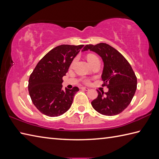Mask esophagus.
I'll list each match as a JSON object with an SVG mask.
<instances>
[{
    "instance_id": "34e87169",
    "label": "esophagus",
    "mask_w": 159,
    "mask_h": 159,
    "mask_svg": "<svg viewBox=\"0 0 159 159\" xmlns=\"http://www.w3.org/2000/svg\"><path fill=\"white\" fill-rule=\"evenodd\" d=\"M80 89H83V90H85V91H88L89 89L88 88V87H80Z\"/></svg>"
}]
</instances>
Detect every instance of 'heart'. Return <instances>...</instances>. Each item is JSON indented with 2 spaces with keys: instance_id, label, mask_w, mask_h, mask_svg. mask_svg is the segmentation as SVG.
I'll return each mask as SVG.
<instances>
[{
  "instance_id": "obj_1",
  "label": "heart",
  "mask_w": 159,
  "mask_h": 159,
  "mask_svg": "<svg viewBox=\"0 0 159 159\" xmlns=\"http://www.w3.org/2000/svg\"><path fill=\"white\" fill-rule=\"evenodd\" d=\"M87 60H88V61L89 62L90 64H92L93 61H96V60H99L98 58V57L95 55H93V54H89V55H87ZM76 61V59H74L73 60L72 63H74V61ZM83 83H89V80L87 79H85L83 80Z\"/></svg>"
}]
</instances>
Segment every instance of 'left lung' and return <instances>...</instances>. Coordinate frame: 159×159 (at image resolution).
Here are the masks:
<instances>
[{"label": "left lung", "mask_w": 159, "mask_h": 159, "mask_svg": "<svg viewBox=\"0 0 159 159\" xmlns=\"http://www.w3.org/2000/svg\"><path fill=\"white\" fill-rule=\"evenodd\" d=\"M90 50L102 57L104 69L103 86L108 92L98 91V97L92 102L93 108L104 116L120 113L129 105L137 89V76L130 63L116 49L105 43L86 45L83 51Z\"/></svg>", "instance_id": "left-lung-1"}]
</instances>
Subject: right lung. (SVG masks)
<instances>
[{
    "instance_id": "right-lung-1",
    "label": "right lung",
    "mask_w": 159,
    "mask_h": 159,
    "mask_svg": "<svg viewBox=\"0 0 159 159\" xmlns=\"http://www.w3.org/2000/svg\"><path fill=\"white\" fill-rule=\"evenodd\" d=\"M84 45L58 46L49 51L37 64L29 80V93L32 102L42 113L57 117L66 113L79 90L62 89L65 76L72 60Z\"/></svg>"
}]
</instances>
